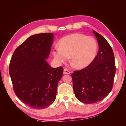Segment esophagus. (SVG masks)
<instances>
[{
  "label": "esophagus",
  "instance_id": "esophagus-1",
  "mask_svg": "<svg viewBox=\"0 0 126 126\" xmlns=\"http://www.w3.org/2000/svg\"><path fill=\"white\" fill-rule=\"evenodd\" d=\"M63 74H70V71L69 69H67V68H64L63 70Z\"/></svg>",
  "mask_w": 126,
  "mask_h": 126
}]
</instances>
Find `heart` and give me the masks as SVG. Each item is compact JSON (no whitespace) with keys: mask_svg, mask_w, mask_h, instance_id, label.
<instances>
[{"mask_svg":"<svg viewBox=\"0 0 126 126\" xmlns=\"http://www.w3.org/2000/svg\"><path fill=\"white\" fill-rule=\"evenodd\" d=\"M98 50L97 43L94 38L80 33H74L64 37L59 41V47L53 51L57 62H66L70 56L71 63L77 68H83L94 60Z\"/></svg>","mask_w":126,"mask_h":126,"instance_id":"1","label":"heart"}]
</instances>
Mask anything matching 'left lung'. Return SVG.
<instances>
[{
	"instance_id": "left-lung-1",
	"label": "left lung",
	"mask_w": 126,
	"mask_h": 126,
	"mask_svg": "<svg viewBox=\"0 0 126 126\" xmlns=\"http://www.w3.org/2000/svg\"><path fill=\"white\" fill-rule=\"evenodd\" d=\"M97 38L99 51L88 66L71 74L76 97L84 104L99 101L111 91L116 73V64L111 47L104 37L93 31Z\"/></svg>"
}]
</instances>
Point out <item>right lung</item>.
<instances>
[{
    "label": "right lung",
    "mask_w": 126,
    "mask_h": 126,
    "mask_svg": "<svg viewBox=\"0 0 126 126\" xmlns=\"http://www.w3.org/2000/svg\"><path fill=\"white\" fill-rule=\"evenodd\" d=\"M54 35L42 33L29 37L16 49L9 72L14 91L30 107L42 109L54 102L62 67L52 68L46 60L50 54Z\"/></svg>",
    "instance_id": "add662e5"
}]
</instances>
